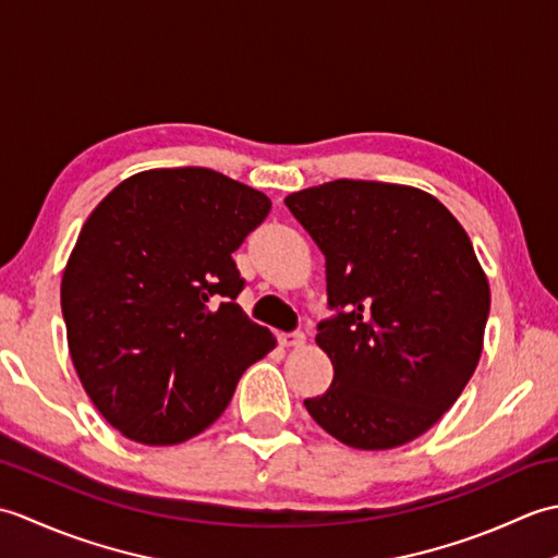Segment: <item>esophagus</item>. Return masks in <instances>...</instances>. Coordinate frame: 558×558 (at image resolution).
Returning a JSON list of instances; mask_svg holds the SVG:
<instances>
[{
	"label": "esophagus",
	"instance_id": "obj_1",
	"mask_svg": "<svg viewBox=\"0 0 558 558\" xmlns=\"http://www.w3.org/2000/svg\"><path fill=\"white\" fill-rule=\"evenodd\" d=\"M304 340H306V336L302 333V330H292V333L278 336V342L282 348H300V345H304Z\"/></svg>",
	"mask_w": 558,
	"mask_h": 558
}]
</instances>
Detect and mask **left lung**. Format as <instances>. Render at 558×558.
<instances>
[{"label":"left lung","instance_id":"left-lung-1","mask_svg":"<svg viewBox=\"0 0 558 558\" xmlns=\"http://www.w3.org/2000/svg\"><path fill=\"white\" fill-rule=\"evenodd\" d=\"M286 206L326 256L328 310L316 342L333 384L306 398L338 441H412L453 405L482 354L489 282L468 232L412 186L336 180Z\"/></svg>","mask_w":558,"mask_h":558}]
</instances>
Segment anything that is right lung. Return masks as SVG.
<instances>
[{
	"label": "right lung",
	"mask_w": 558,
	"mask_h": 558,
	"mask_svg": "<svg viewBox=\"0 0 558 558\" xmlns=\"http://www.w3.org/2000/svg\"><path fill=\"white\" fill-rule=\"evenodd\" d=\"M270 198L206 168L148 170L105 196L62 278L69 352L93 405L132 441L172 446L228 408L276 348L234 300L232 252Z\"/></svg>",
	"instance_id": "obj_1"
}]
</instances>
